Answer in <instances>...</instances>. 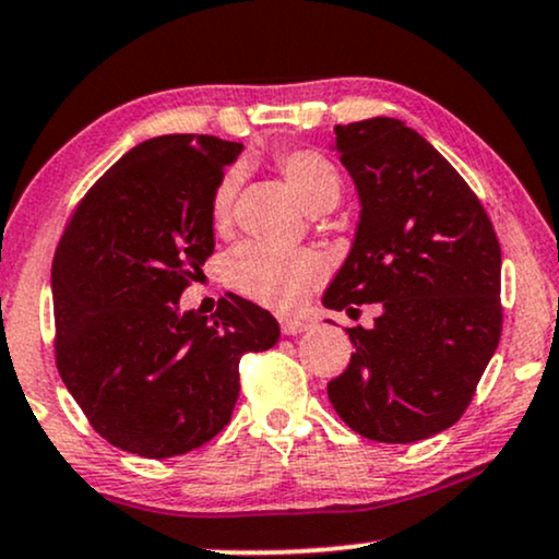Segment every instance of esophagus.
I'll return each mask as SVG.
<instances>
[{"mask_svg":"<svg viewBox=\"0 0 559 559\" xmlns=\"http://www.w3.org/2000/svg\"><path fill=\"white\" fill-rule=\"evenodd\" d=\"M304 330H309V322L299 320V317H281V332L284 335H301Z\"/></svg>","mask_w":559,"mask_h":559,"instance_id":"1","label":"esophagus"}]
</instances>
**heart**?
Returning a JSON list of instances; mask_svg holds the SVG:
<instances>
[{
  "mask_svg": "<svg viewBox=\"0 0 559 559\" xmlns=\"http://www.w3.org/2000/svg\"><path fill=\"white\" fill-rule=\"evenodd\" d=\"M278 175L288 182L301 206L312 214L330 211L343 195V178L337 167L320 152L292 150L273 157ZM239 188V169L218 178L211 195V224L227 231ZM231 288L247 299L273 309H292L324 278V260L314 250H273L263 245H242L227 260Z\"/></svg>",
  "mask_w": 559,
  "mask_h": 559,
  "instance_id": "1",
  "label": "heart"
}]
</instances>
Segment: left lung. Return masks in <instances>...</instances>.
<instances>
[{
	"mask_svg": "<svg viewBox=\"0 0 559 559\" xmlns=\"http://www.w3.org/2000/svg\"><path fill=\"white\" fill-rule=\"evenodd\" d=\"M361 201L356 239L322 304L358 314L356 353L328 384L335 413L381 443H415L454 426L503 330L500 245L483 203L418 131L397 118L335 126Z\"/></svg>",
	"mask_w": 559,
	"mask_h": 559,
	"instance_id": "left-lung-1",
	"label": "left lung"
}]
</instances>
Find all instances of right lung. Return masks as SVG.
Masks as SVG:
<instances>
[{
  "label": "right lung",
  "mask_w": 559,
  "mask_h": 559,
  "mask_svg": "<svg viewBox=\"0 0 559 559\" xmlns=\"http://www.w3.org/2000/svg\"><path fill=\"white\" fill-rule=\"evenodd\" d=\"M237 141L146 139L82 198L51 267L56 366L92 428L146 459L188 454L227 426L239 358L278 343L275 317L227 294L180 312L214 252L211 195Z\"/></svg>",
  "instance_id": "1"
}]
</instances>
